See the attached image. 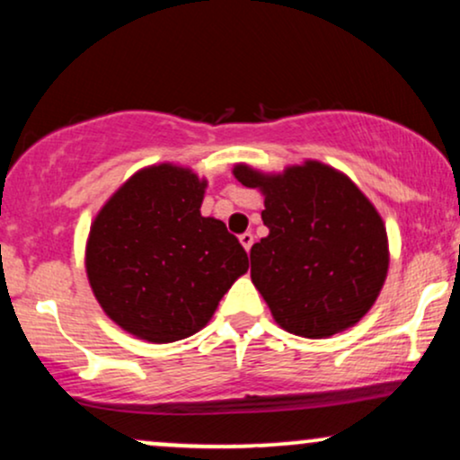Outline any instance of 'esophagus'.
I'll return each mask as SVG.
<instances>
[{
    "mask_svg": "<svg viewBox=\"0 0 460 460\" xmlns=\"http://www.w3.org/2000/svg\"><path fill=\"white\" fill-rule=\"evenodd\" d=\"M240 242H242V246L246 248V251H251L252 242H255V235H252L251 231H246V234H242V235H240Z\"/></svg>",
    "mask_w": 460,
    "mask_h": 460,
    "instance_id": "esophagus-1",
    "label": "esophagus"
}]
</instances>
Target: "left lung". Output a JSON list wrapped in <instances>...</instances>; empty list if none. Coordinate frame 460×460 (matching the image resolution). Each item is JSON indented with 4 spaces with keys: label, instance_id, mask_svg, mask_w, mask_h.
I'll use <instances>...</instances> for the list:
<instances>
[{
    "label": "left lung",
    "instance_id": "obj_1",
    "mask_svg": "<svg viewBox=\"0 0 460 460\" xmlns=\"http://www.w3.org/2000/svg\"><path fill=\"white\" fill-rule=\"evenodd\" d=\"M263 192L270 234L251 248V279L281 329L329 337L367 314L387 277V231L346 175L320 162L266 177L235 166Z\"/></svg>",
    "mask_w": 460,
    "mask_h": 460
}]
</instances>
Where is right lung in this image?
Instances as JSON below:
<instances>
[{
  "mask_svg": "<svg viewBox=\"0 0 460 460\" xmlns=\"http://www.w3.org/2000/svg\"><path fill=\"white\" fill-rule=\"evenodd\" d=\"M205 181L171 164L136 172L91 226L88 281L105 314L168 344L203 329L248 255L223 220L200 216Z\"/></svg>",
  "mask_w": 460,
  "mask_h": 460,
  "instance_id": "add662e5",
  "label": "right lung"
}]
</instances>
